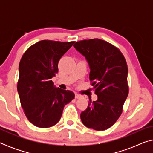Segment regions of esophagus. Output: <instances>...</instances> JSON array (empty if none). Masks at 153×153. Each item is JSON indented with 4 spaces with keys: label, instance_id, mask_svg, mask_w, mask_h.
<instances>
[{
    "label": "esophagus",
    "instance_id": "1",
    "mask_svg": "<svg viewBox=\"0 0 153 153\" xmlns=\"http://www.w3.org/2000/svg\"><path fill=\"white\" fill-rule=\"evenodd\" d=\"M75 97H76V98H79L82 97V96L80 94H77V93H76V94H75Z\"/></svg>",
    "mask_w": 153,
    "mask_h": 153
}]
</instances>
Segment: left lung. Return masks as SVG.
Returning a JSON list of instances; mask_svg holds the SVG:
<instances>
[{"instance_id": "left-lung-1", "label": "left lung", "mask_w": 153, "mask_h": 153, "mask_svg": "<svg viewBox=\"0 0 153 153\" xmlns=\"http://www.w3.org/2000/svg\"><path fill=\"white\" fill-rule=\"evenodd\" d=\"M88 62L90 80L98 99L91 101L80 118L85 126L95 130L111 128L120 117L128 97V65L119 50L105 40H84L74 44Z\"/></svg>"}]
</instances>
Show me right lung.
Listing matches in <instances>:
<instances>
[{
  "mask_svg": "<svg viewBox=\"0 0 153 153\" xmlns=\"http://www.w3.org/2000/svg\"><path fill=\"white\" fill-rule=\"evenodd\" d=\"M74 42L44 40L27 48L21 59L17 82L21 105L30 122L50 128L60 120L65 105L75 97L70 90L54 86L60 59Z\"/></svg>",
  "mask_w": 153,
  "mask_h": 153,
  "instance_id": "obj_1",
  "label": "right lung"
}]
</instances>
